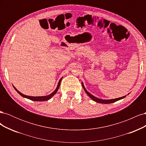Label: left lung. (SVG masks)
<instances>
[{"instance_id": "left-lung-1", "label": "left lung", "mask_w": 146, "mask_h": 146, "mask_svg": "<svg viewBox=\"0 0 146 146\" xmlns=\"http://www.w3.org/2000/svg\"><path fill=\"white\" fill-rule=\"evenodd\" d=\"M82 86L84 90H85V92L87 94V95L90 97V98L92 99L94 101L96 102H98V103H100V104H111V103H113V102H115L117 101V100H119L121 99H122L123 98H125L126 96H123V97H121V98H116V99H108V100H105V99H99L98 98H96V97L94 96L93 95H92L91 94H90L89 92H88L86 90V88H85V86H84V85L83 82H82Z\"/></svg>"}]
</instances>
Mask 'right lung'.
<instances>
[{"label": "right lung", "mask_w": 146, "mask_h": 146, "mask_svg": "<svg viewBox=\"0 0 146 146\" xmlns=\"http://www.w3.org/2000/svg\"><path fill=\"white\" fill-rule=\"evenodd\" d=\"M62 78H63V77L60 78V80L59 82H58V85H57V87H56V88L55 89V90L54 92H52V93H51L50 94L48 95V96H36H36H26V95L23 94V93H21V92H19L18 90H17L14 86H13V88H14L15 90L17 92H18L19 94H20L21 96H23V98H27V99H30V100H33V101H38V102H39V101H46V100H49L50 99H51V98H52V97L54 96L56 93V92L58 91V89H59V88H60V83H61V80H62Z\"/></svg>", "instance_id": "obj_1"}]
</instances>
